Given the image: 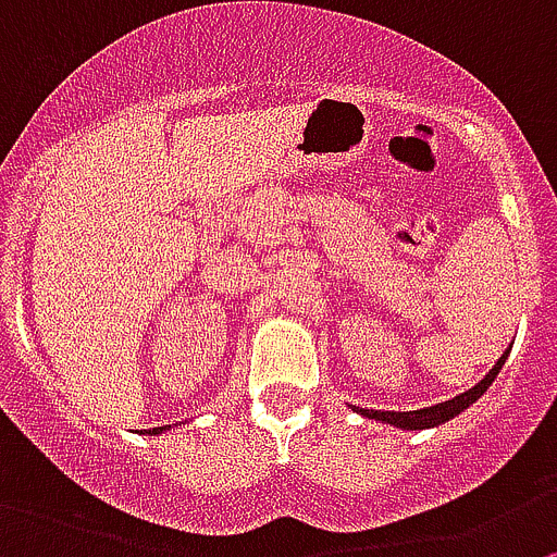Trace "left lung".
Instances as JSON below:
<instances>
[{"mask_svg": "<svg viewBox=\"0 0 557 557\" xmlns=\"http://www.w3.org/2000/svg\"><path fill=\"white\" fill-rule=\"evenodd\" d=\"M508 352L500 355V361L495 363V369H492L490 374H486L484 380H481L479 385H473L470 391H465V394L454 396V399L448 401H441V405L434 407H423V410H410V412H394V410H358L361 416L367 418H374V421H385V423H394V426H401V429H429V426H437V423H446L448 418L459 416L462 410H468L470 405H473L475 399H479L481 394H484L486 388L492 385V380L497 377V372H500V367L506 363Z\"/></svg>", "mask_w": 557, "mask_h": 557, "instance_id": "obj_1", "label": "left lung"}]
</instances>
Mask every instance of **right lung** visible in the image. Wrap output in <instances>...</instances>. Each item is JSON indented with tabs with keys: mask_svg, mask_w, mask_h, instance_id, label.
<instances>
[{
	"mask_svg": "<svg viewBox=\"0 0 557 557\" xmlns=\"http://www.w3.org/2000/svg\"><path fill=\"white\" fill-rule=\"evenodd\" d=\"M158 432H163V426H156V429H152V434H158Z\"/></svg>",
	"mask_w": 557,
	"mask_h": 557,
	"instance_id": "obj_1",
	"label": "right lung"
}]
</instances>
